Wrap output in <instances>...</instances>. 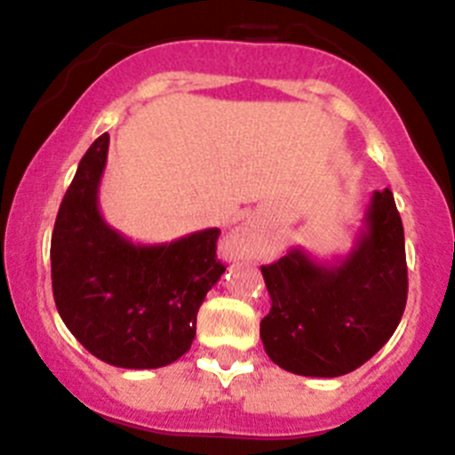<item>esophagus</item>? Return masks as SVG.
<instances>
[{
  "mask_svg": "<svg viewBox=\"0 0 455 455\" xmlns=\"http://www.w3.org/2000/svg\"><path fill=\"white\" fill-rule=\"evenodd\" d=\"M271 244L267 227L259 218H246L237 228H233L222 242V255L227 259L259 258Z\"/></svg>",
  "mask_w": 455,
  "mask_h": 455,
  "instance_id": "esophagus-1",
  "label": "esophagus"
}]
</instances>
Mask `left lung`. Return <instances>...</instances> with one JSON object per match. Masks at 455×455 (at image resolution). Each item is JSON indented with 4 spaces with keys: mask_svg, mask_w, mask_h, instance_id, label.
<instances>
[{
    "mask_svg": "<svg viewBox=\"0 0 455 455\" xmlns=\"http://www.w3.org/2000/svg\"><path fill=\"white\" fill-rule=\"evenodd\" d=\"M271 311L259 322L268 358L284 371L338 378L363 367L398 329L407 304L404 228L389 188L376 191L345 259L291 249L262 267Z\"/></svg>",
    "mask_w": 455,
    "mask_h": 455,
    "instance_id": "obj_1",
    "label": "left lung"
}]
</instances>
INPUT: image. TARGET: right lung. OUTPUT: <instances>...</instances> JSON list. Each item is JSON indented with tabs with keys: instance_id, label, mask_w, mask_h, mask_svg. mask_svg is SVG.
<instances>
[{
	"instance_id": "obj_1",
	"label": "right lung",
	"mask_w": 455,
	"mask_h": 455,
	"mask_svg": "<svg viewBox=\"0 0 455 455\" xmlns=\"http://www.w3.org/2000/svg\"><path fill=\"white\" fill-rule=\"evenodd\" d=\"M108 140L104 133L91 144L61 200L52 295L70 333L101 363L166 367L191 349L197 311L227 271L215 253L220 228L151 246L110 228L97 204Z\"/></svg>"
}]
</instances>
